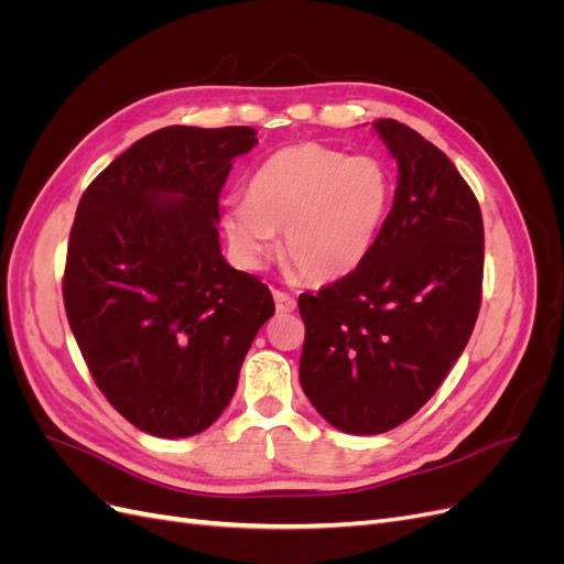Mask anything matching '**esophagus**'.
Wrapping results in <instances>:
<instances>
[{
  "instance_id": "obj_1",
  "label": "esophagus",
  "mask_w": 564,
  "mask_h": 564,
  "mask_svg": "<svg viewBox=\"0 0 564 564\" xmlns=\"http://www.w3.org/2000/svg\"><path fill=\"white\" fill-rule=\"evenodd\" d=\"M272 299H275L278 313H292L296 308V299L292 294L280 292V289H272Z\"/></svg>"
}]
</instances>
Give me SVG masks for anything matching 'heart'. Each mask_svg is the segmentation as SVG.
<instances>
[{
    "label": "heart",
    "instance_id": "b5f03b06",
    "mask_svg": "<svg viewBox=\"0 0 564 564\" xmlns=\"http://www.w3.org/2000/svg\"><path fill=\"white\" fill-rule=\"evenodd\" d=\"M392 202V174L373 155H348L324 143L278 150L256 169L247 202L224 214L228 240L247 265H259L284 230V253L303 278L334 282L377 245Z\"/></svg>",
    "mask_w": 564,
    "mask_h": 564
}]
</instances>
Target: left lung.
<instances>
[{"instance_id": "1", "label": "left lung", "mask_w": 564, "mask_h": 564, "mask_svg": "<svg viewBox=\"0 0 564 564\" xmlns=\"http://www.w3.org/2000/svg\"><path fill=\"white\" fill-rule=\"evenodd\" d=\"M398 160L395 202L367 259L301 294V388L350 435L398 429L464 352L482 301L480 204L452 160L395 119H377Z\"/></svg>"}]
</instances>
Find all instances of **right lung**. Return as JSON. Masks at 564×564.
<instances>
[{
    "mask_svg": "<svg viewBox=\"0 0 564 564\" xmlns=\"http://www.w3.org/2000/svg\"><path fill=\"white\" fill-rule=\"evenodd\" d=\"M251 127H164L84 191L63 303L91 377L135 429L191 437L235 395L270 289L220 256L218 197Z\"/></svg>",
    "mask_w": 564,
    "mask_h": 564,
    "instance_id": "right-lung-1",
    "label": "right lung"
}]
</instances>
